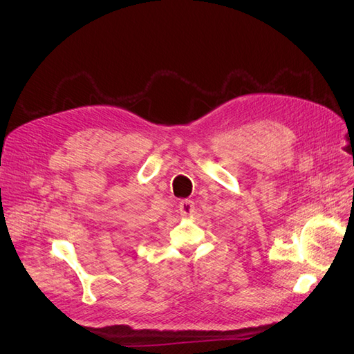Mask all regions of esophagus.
Listing matches in <instances>:
<instances>
[{
	"label": "esophagus",
	"mask_w": 354,
	"mask_h": 354,
	"mask_svg": "<svg viewBox=\"0 0 354 354\" xmlns=\"http://www.w3.org/2000/svg\"><path fill=\"white\" fill-rule=\"evenodd\" d=\"M180 214L181 216H190V214L195 212V202L190 199H183L180 202Z\"/></svg>",
	"instance_id": "esophagus-1"
}]
</instances>
